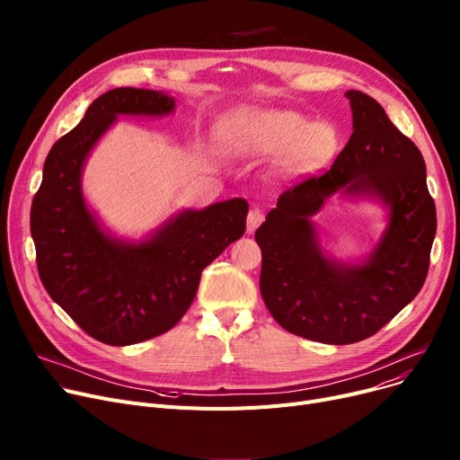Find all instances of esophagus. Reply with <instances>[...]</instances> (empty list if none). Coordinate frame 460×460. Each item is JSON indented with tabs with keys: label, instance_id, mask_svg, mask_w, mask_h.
Segmentation results:
<instances>
[{
	"label": "esophagus",
	"instance_id": "obj_1",
	"mask_svg": "<svg viewBox=\"0 0 460 460\" xmlns=\"http://www.w3.org/2000/svg\"><path fill=\"white\" fill-rule=\"evenodd\" d=\"M262 222H264V212H262L261 208L253 207V208L250 210V214H248V231H250V233L255 231Z\"/></svg>",
	"mask_w": 460,
	"mask_h": 460
}]
</instances>
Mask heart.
I'll return each mask as SVG.
<instances>
[{
  "instance_id": "heart-1",
  "label": "heart",
  "mask_w": 460,
  "mask_h": 460,
  "mask_svg": "<svg viewBox=\"0 0 460 460\" xmlns=\"http://www.w3.org/2000/svg\"><path fill=\"white\" fill-rule=\"evenodd\" d=\"M226 137L243 155H287L285 165L295 173L315 172L340 149L335 127L288 110H238L226 120Z\"/></svg>"
}]
</instances>
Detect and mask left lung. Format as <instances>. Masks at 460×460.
Here are the masks:
<instances>
[{
    "mask_svg": "<svg viewBox=\"0 0 460 460\" xmlns=\"http://www.w3.org/2000/svg\"><path fill=\"white\" fill-rule=\"evenodd\" d=\"M352 136L332 167L285 190L255 231L262 253L259 287L276 323L295 335L349 345L375 335L416 298L437 234V207L414 141L359 91H349ZM371 192L391 207V224L364 265L330 261L308 216L333 190Z\"/></svg>",
    "mask_w": 460,
    "mask_h": 460,
    "instance_id": "obj_1",
    "label": "left lung"
}]
</instances>
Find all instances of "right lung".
Masks as SVG:
<instances>
[{
	"label": "right lung",
	"instance_id": "obj_1",
	"mask_svg": "<svg viewBox=\"0 0 460 460\" xmlns=\"http://www.w3.org/2000/svg\"><path fill=\"white\" fill-rule=\"evenodd\" d=\"M175 101L158 91L117 87L87 108L44 162L31 205L39 278L93 340L125 347L172 330L196 298L201 272L246 231L248 201L182 212L141 244L102 233L82 198L84 162L120 113L164 115Z\"/></svg>",
	"mask_w": 460,
	"mask_h": 460
}]
</instances>
